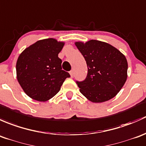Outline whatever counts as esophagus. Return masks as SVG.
Instances as JSON below:
<instances>
[{
    "label": "esophagus",
    "mask_w": 146,
    "mask_h": 146,
    "mask_svg": "<svg viewBox=\"0 0 146 146\" xmlns=\"http://www.w3.org/2000/svg\"><path fill=\"white\" fill-rule=\"evenodd\" d=\"M70 76H71V77H73V76H74V71H73V70H71V71L70 72Z\"/></svg>",
    "instance_id": "34e87169"
}]
</instances>
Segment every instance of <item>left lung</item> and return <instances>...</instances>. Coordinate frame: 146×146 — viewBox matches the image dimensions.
Segmentation results:
<instances>
[{"label": "left lung", "mask_w": 146, "mask_h": 146, "mask_svg": "<svg viewBox=\"0 0 146 146\" xmlns=\"http://www.w3.org/2000/svg\"><path fill=\"white\" fill-rule=\"evenodd\" d=\"M75 45L88 67L86 79L76 82L80 92L93 103H103L115 97L127 80L125 56L116 48L100 40L76 42Z\"/></svg>", "instance_id": "1"}]
</instances>
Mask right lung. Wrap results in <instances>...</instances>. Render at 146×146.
<instances>
[{"label":"right lung","mask_w":146,"mask_h":146,"mask_svg":"<svg viewBox=\"0 0 146 146\" xmlns=\"http://www.w3.org/2000/svg\"><path fill=\"white\" fill-rule=\"evenodd\" d=\"M64 43L54 38L38 40L27 48L18 58L17 78L25 94L38 101L56 95L70 74L62 70L58 54Z\"/></svg>","instance_id":"right-lung-1"}]
</instances>
